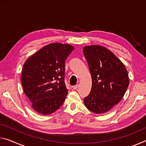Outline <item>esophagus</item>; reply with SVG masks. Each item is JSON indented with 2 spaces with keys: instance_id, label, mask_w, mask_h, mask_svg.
Listing matches in <instances>:
<instances>
[{
  "instance_id": "1",
  "label": "esophagus",
  "mask_w": 146,
  "mask_h": 146,
  "mask_svg": "<svg viewBox=\"0 0 146 146\" xmlns=\"http://www.w3.org/2000/svg\"><path fill=\"white\" fill-rule=\"evenodd\" d=\"M78 86H79L78 84H76L75 86H73V90H76V89L78 88Z\"/></svg>"
}]
</instances>
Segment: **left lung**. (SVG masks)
I'll return each instance as SVG.
<instances>
[{"label": "left lung", "instance_id": "8db88e82", "mask_svg": "<svg viewBox=\"0 0 146 146\" xmlns=\"http://www.w3.org/2000/svg\"><path fill=\"white\" fill-rule=\"evenodd\" d=\"M83 53L92 78V88L84 99L86 107L91 112H108L122 100L129 80L123 64L105 47L85 46Z\"/></svg>", "mask_w": 146, "mask_h": 146}]
</instances>
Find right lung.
Instances as JSON below:
<instances>
[{
  "label": "right lung",
  "instance_id": "add662e5",
  "mask_svg": "<svg viewBox=\"0 0 146 146\" xmlns=\"http://www.w3.org/2000/svg\"><path fill=\"white\" fill-rule=\"evenodd\" d=\"M71 45L51 43L27 59L21 82L31 106L42 115H50L63 104L68 91L64 82L65 61Z\"/></svg>",
  "mask_w": 146,
  "mask_h": 146
}]
</instances>
